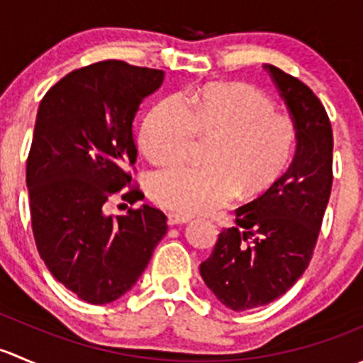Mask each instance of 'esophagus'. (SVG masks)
<instances>
[{
	"instance_id": "34e87169",
	"label": "esophagus",
	"mask_w": 363,
	"mask_h": 363,
	"mask_svg": "<svg viewBox=\"0 0 363 363\" xmlns=\"http://www.w3.org/2000/svg\"><path fill=\"white\" fill-rule=\"evenodd\" d=\"M191 221V218L188 216H181V214H168V225L175 226V225H186V223Z\"/></svg>"
}]
</instances>
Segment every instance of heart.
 Returning <instances> with one entry per match:
<instances>
[{"instance_id":"1","label":"heart","mask_w":363,"mask_h":363,"mask_svg":"<svg viewBox=\"0 0 363 363\" xmlns=\"http://www.w3.org/2000/svg\"><path fill=\"white\" fill-rule=\"evenodd\" d=\"M272 101L244 84H216L188 96H168L145 116L140 151L151 163L188 158L195 138L214 140L207 168L175 167L158 172L147 186L152 202L182 216L212 212L265 191L290 161L295 126L274 112Z\"/></svg>"}]
</instances>
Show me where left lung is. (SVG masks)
Wrapping results in <instances>:
<instances>
[{
  "label": "left lung",
  "mask_w": 363,
  "mask_h": 363,
  "mask_svg": "<svg viewBox=\"0 0 363 363\" xmlns=\"http://www.w3.org/2000/svg\"><path fill=\"white\" fill-rule=\"evenodd\" d=\"M296 130L286 174L235 211L200 276L223 306L247 311L286 294L307 269L332 189L334 135L327 111L303 82L265 65Z\"/></svg>",
  "instance_id": "left-lung-1"
}]
</instances>
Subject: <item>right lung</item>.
Listing matches in <instances>:
<instances>
[{
    "instance_id": "1",
    "label": "right lung",
    "mask_w": 363,
    "mask_h": 363,
    "mask_svg": "<svg viewBox=\"0 0 363 363\" xmlns=\"http://www.w3.org/2000/svg\"><path fill=\"white\" fill-rule=\"evenodd\" d=\"M164 72L101 61L54 84L36 113L26 163L31 225L49 272L84 302L130 291L167 233V216L144 203L108 216L111 196L137 202L133 119Z\"/></svg>"
}]
</instances>
